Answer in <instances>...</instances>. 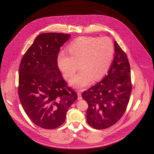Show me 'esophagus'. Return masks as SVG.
I'll list each match as a JSON object with an SVG mask.
<instances>
[{"instance_id": "obj_1", "label": "esophagus", "mask_w": 154, "mask_h": 154, "mask_svg": "<svg viewBox=\"0 0 154 154\" xmlns=\"http://www.w3.org/2000/svg\"><path fill=\"white\" fill-rule=\"evenodd\" d=\"M81 90L79 91V92H77V96H78V100H81L82 99V96L81 95Z\"/></svg>"}]
</instances>
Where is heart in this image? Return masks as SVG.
<instances>
[{
  "label": "heart",
  "instance_id": "b5f03b06",
  "mask_svg": "<svg viewBox=\"0 0 154 154\" xmlns=\"http://www.w3.org/2000/svg\"><path fill=\"white\" fill-rule=\"evenodd\" d=\"M70 54L62 51L57 57V65L66 79L73 76L80 65V72L69 81L75 88L87 87L107 73L114 53L112 40L107 37L82 36L75 39L68 46Z\"/></svg>",
  "mask_w": 154,
  "mask_h": 154
}]
</instances>
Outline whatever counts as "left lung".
<instances>
[{
    "mask_svg": "<svg viewBox=\"0 0 154 154\" xmlns=\"http://www.w3.org/2000/svg\"><path fill=\"white\" fill-rule=\"evenodd\" d=\"M114 43L115 54L107 74L82 95L88 104L87 122L99 130L109 128L122 117L132 91L128 59L117 42Z\"/></svg>",
    "mask_w": 154,
    "mask_h": 154,
    "instance_id": "8db88e82",
    "label": "left lung"
}]
</instances>
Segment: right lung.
I'll list each match as a JSON object with an SVG mask.
<instances>
[{
    "label": "right lung",
    "mask_w": 154,
    "mask_h": 154,
    "mask_svg": "<svg viewBox=\"0 0 154 154\" xmlns=\"http://www.w3.org/2000/svg\"><path fill=\"white\" fill-rule=\"evenodd\" d=\"M70 36L62 33L39 35L20 63L18 95L22 107L35 124L45 129L63 124L67 111L77 99L57 65L60 48Z\"/></svg>",
    "instance_id": "1"
}]
</instances>
